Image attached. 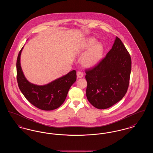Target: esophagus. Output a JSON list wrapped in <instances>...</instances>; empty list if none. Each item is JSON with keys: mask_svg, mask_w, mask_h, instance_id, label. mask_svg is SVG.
<instances>
[{"mask_svg": "<svg viewBox=\"0 0 153 153\" xmlns=\"http://www.w3.org/2000/svg\"><path fill=\"white\" fill-rule=\"evenodd\" d=\"M77 76L78 78H81L83 76V73H82V72H81V71H78L77 72Z\"/></svg>", "mask_w": 153, "mask_h": 153, "instance_id": "obj_1", "label": "esophagus"}]
</instances>
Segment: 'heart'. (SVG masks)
<instances>
[{
  "mask_svg": "<svg viewBox=\"0 0 153 153\" xmlns=\"http://www.w3.org/2000/svg\"><path fill=\"white\" fill-rule=\"evenodd\" d=\"M96 40L93 38L88 39L85 45V48L89 49L81 58V64L86 67H92L97 64L102 58L103 48L100 44H96Z\"/></svg>",
  "mask_w": 153,
  "mask_h": 153,
  "instance_id": "obj_1",
  "label": "heart"
}]
</instances>
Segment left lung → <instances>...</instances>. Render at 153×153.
Returning <instances> with one entry per match:
<instances>
[{"label": "left lung", "instance_id": "left-lung-1", "mask_svg": "<svg viewBox=\"0 0 153 153\" xmlns=\"http://www.w3.org/2000/svg\"><path fill=\"white\" fill-rule=\"evenodd\" d=\"M131 71L130 54L117 36L105 57L85 70L88 100L98 109L108 108L119 102L127 91Z\"/></svg>", "mask_w": 153, "mask_h": 153}]
</instances>
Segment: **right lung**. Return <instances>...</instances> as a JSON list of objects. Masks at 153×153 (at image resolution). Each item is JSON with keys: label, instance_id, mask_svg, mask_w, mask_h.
<instances>
[{"label": "right lung", "instance_id": "1", "mask_svg": "<svg viewBox=\"0 0 153 153\" xmlns=\"http://www.w3.org/2000/svg\"><path fill=\"white\" fill-rule=\"evenodd\" d=\"M19 51L16 60V79L21 91L26 99L39 109L51 111L60 107L65 101L69 89L76 80L73 70L65 76L45 85L31 84L25 78L21 66Z\"/></svg>", "mask_w": 153, "mask_h": 153}]
</instances>
